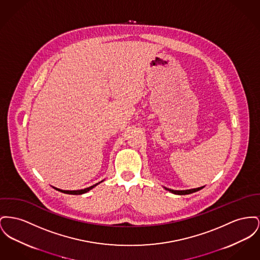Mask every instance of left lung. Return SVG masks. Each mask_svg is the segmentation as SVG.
<instances>
[{
    "instance_id": "obj_1",
    "label": "left lung",
    "mask_w": 260,
    "mask_h": 260,
    "mask_svg": "<svg viewBox=\"0 0 260 260\" xmlns=\"http://www.w3.org/2000/svg\"><path fill=\"white\" fill-rule=\"evenodd\" d=\"M201 188H203V186L201 187H198V188H192V189H186V190H173V189H168L169 191L175 193V194H180V196H184V194H189V193H192V192H196V191H199Z\"/></svg>"
}]
</instances>
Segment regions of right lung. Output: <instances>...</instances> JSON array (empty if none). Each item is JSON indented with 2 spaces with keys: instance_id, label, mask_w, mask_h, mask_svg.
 Here are the masks:
<instances>
[{
  "instance_id": "1",
  "label": "right lung",
  "mask_w": 260,
  "mask_h": 260,
  "mask_svg": "<svg viewBox=\"0 0 260 260\" xmlns=\"http://www.w3.org/2000/svg\"><path fill=\"white\" fill-rule=\"evenodd\" d=\"M98 183H96V184H93L92 186H89V187H87V188H84V189H79V190H61V189L56 188V187H54V188H55V189H57V190H59V191H61V192H63V193H68V194H82V193H85V192L89 191V190L92 189L94 186H96Z\"/></svg>"
}]
</instances>
